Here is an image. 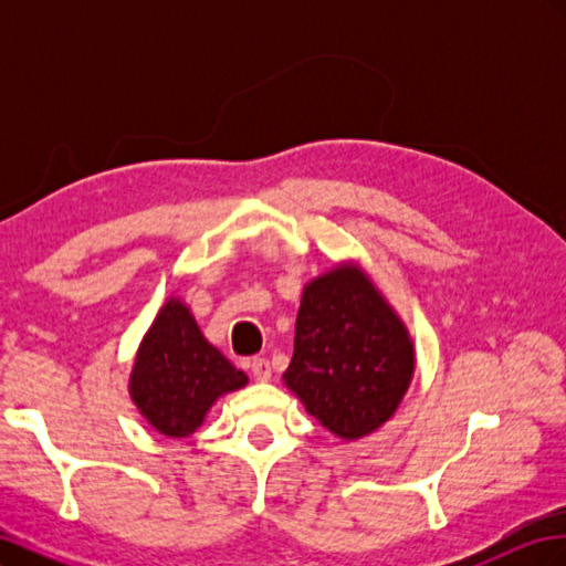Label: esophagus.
I'll list each match as a JSON object with an SVG mask.
<instances>
[{
  "instance_id": "34e87169",
  "label": "esophagus",
  "mask_w": 566,
  "mask_h": 566,
  "mask_svg": "<svg viewBox=\"0 0 566 566\" xmlns=\"http://www.w3.org/2000/svg\"><path fill=\"white\" fill-rule=\"evenodd\" d=\"M250 368H252V378L256 382H266L271 378V364L266 361V358H254Z\"/></svg>"
}]
</instances>
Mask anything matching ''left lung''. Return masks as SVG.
Returning a JSON list of instances; mask_svg holds the SVG:
<instances>
[{"instance_id": "left-lung-1", "label": "left lung", "mask_w": 566, "mask_h": 566, "mask_svg": "<svg viewBox=\"0 0 566 566\" xmlns=\"http://www.w3.org/2000/svg\"><path fill=\"white\" fill-rule=\"evenodd\" d=\"M413 370V339L361 266L339 264L304 285L283 380L325 430L345 441L378 430Z\"/></svg>"}]
</instances>
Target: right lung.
<instances>
[{
	"label": "right lung",
	"mask_w": 566,
	"mask_h": 566,
	"mask_svg": "<svg viewBox=\"0 0 566 566\" xmlns=\"http://www.w3.org/2000/svg\"><path fill=\"white\" fill-rule=\"evenodd\" d=\"M245 385L248 375L205 339L191 310L169 297L136 352L129 394L153 430L181 439L219 397Z\"/></svg>",
	"instance_id": "1"
}]
</instances>
